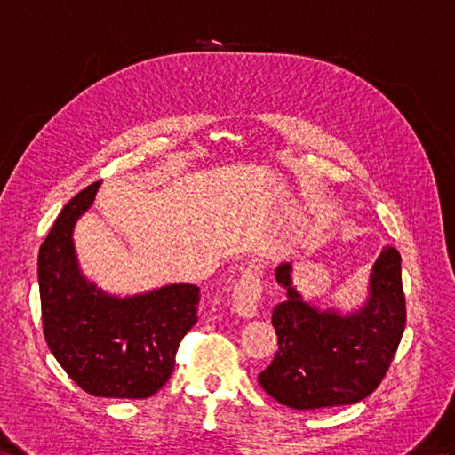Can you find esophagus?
<instances>
[{
  "label": "esophagus",
  "instance_id": "1",
  "mask_svg": "<svg viewBox=\"0 0 455 455\" xmlns=\"http://www.w3.org/2000/svg\"><path fill=\"white\" fill-rule=\"evenodd\" d=\"M261 281L253 271H246L232 290V307L243 319H253L259 315Z\"/></svg>",
  "mask_w": 455,
  "mask_h": 455
}]
</instances>
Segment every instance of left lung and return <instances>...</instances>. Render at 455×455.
<instances>
[{"mask_svg":"<svg viewBox=\"0 0 455 455\" xmlns=\"http://www.w3.org/2000/svg\"><path fill=\"white\" fill-rule=\"evenodd\" d=\"M286 299L273 311L278 352L259 372L261 388L292 410L349 405L375 390L387 375L405 329L400 251L387 246L372 265L367 299L340 313L304 299L292 263L276 267Z\"/></svg>","mask_w":455,"mask_h":455,"instance_id":"8db88e82","label":"left lung"}]
</instances>
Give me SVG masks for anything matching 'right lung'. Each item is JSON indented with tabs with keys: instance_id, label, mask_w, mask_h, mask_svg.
<instances>
[{
	"instance_id": "obj_1",
	"label": "right lung",
	"mask_w": 455,
	"mask_h": 455,
	"mask_svg": "<svg viewBox=\"0 0 455 455\" xmlns=\"http://www.w3.org/2000/svg\"><path fill=\"white\" fill-rule=\"evenodd\" d=\"M101 182L78 192L38 253L44 336L80 388L100 398L144 400L165 384L184 334L197 323L200 288L167 284L119 298L80 271L73 232Z\"/></svg>"
}]
</instances>
